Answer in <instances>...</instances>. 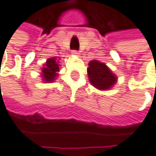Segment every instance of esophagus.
Listing matches in <instances>:
<instances>
[{"label":"esophagus","instance_id":"34e87169","mask_svg":"<svg viewBox=\"0 0 156 156\" xmlns=\"http://www.w3.org/2000/svg\"><path fill=\"white\" fill-rule=\"evenodd\" d=\"M72 54L75 55V56H80V52L77 51V50H73L72 51Z\"/></svg>","mask_w":156,"mask_h":156}]
</instances>
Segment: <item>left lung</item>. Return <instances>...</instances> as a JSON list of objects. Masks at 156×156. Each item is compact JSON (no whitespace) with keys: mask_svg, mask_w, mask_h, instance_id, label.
<instances>
[{"mask_svg":"<svg viewBox=\"0 0 156 156\" xmlns=\"http://www.w3.org/2000/svg\"><path fill=\"white\" fill-rule=\"evenodd\" d=\"M90 83L100 90H108L112 88L116 82V76L106 64L98 60L89 62L87 68Z\"/></svg>","mask_w":156,"mask_h":156,"instance_id":"obj_1","label":"left lung"}]
</instances>
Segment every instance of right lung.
<instances>
[{"instance_id": "obj_1", "label": "right lung", "mask_w": 156, "mask_h": 156, "mask_svg": "<svg viewBox=\"0 0 156 156\" xmlns=\"http://www.w3.org/2000/svg\"><path fill=\"white\" fill-rule=\"evenodd\" d=\"M58 72L59 65L56 57H52V58L47 59L45 64L44 65V68H41L42 80L45 82L53 81L56 79V76H58Z\"/></svg>"}]
</instances>
